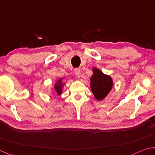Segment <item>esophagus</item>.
Instances as JSON below:
<instances>
[{
    "label": "esophagus",
    "instance_id": "obj_1",
    "mask_svg": "<svg viewBox=\"0 0 155 155\" xmlns=\"http://www.w3.org/2000/svg\"><path fill=\"white\" fill-rule=\"evenodd\" d=\"M75 75H76L77 78H80V75H81V71L80 69L79 68H76L75 69Z\"/></svg>",
    "mask_w": 155,
    "mask_h": 155
}]
</instances>
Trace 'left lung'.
Returning a JSON list of instances; mask_svg holds the SVG:
<instances>
[{"instance_id": "1", "label": "left lung", "mask_w": 155, "mask_h": 155, "mask_svg": "<svg viewBox=\"0 0 155 155\" xmlns=\"http://www.w3.org/2000/svg\"><path fill=\"white\" fill-rule=\"evenodd\" d=\"M93 74L90 78L91 92L97 101H102L112 90L114 83L112 77L96 67L92 69Z\"/></svg>"}]
</instances>
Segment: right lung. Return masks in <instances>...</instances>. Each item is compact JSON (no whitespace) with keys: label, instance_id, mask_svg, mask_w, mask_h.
Returning <instances> with one entry per match:
<instances>
[{"label":"right lung","instance_id":"1","mask_svg":"<svg viewBox=\"0 0 155 155\" xmlns=\"http://www.w3.org/2000/svg\"><path fill=\"white\" fill-rule=\"evenodd\" d=\"M64 78H59L54 84V90L58 96H60L62 94L63 87L65 86V81H64Z\"/></svg>","mask_w":155,"mask_h":155}]
</instances>
